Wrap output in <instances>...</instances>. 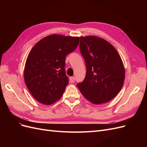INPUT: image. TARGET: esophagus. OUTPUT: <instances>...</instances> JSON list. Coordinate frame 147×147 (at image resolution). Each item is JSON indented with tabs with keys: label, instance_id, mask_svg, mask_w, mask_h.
<instances>
[{
	"label": "esophagus",
	"instance_id": "1",
	"mask_svg": "<svg viewBox=\"0 0 147 147\" xmlns=\"http://www.w3.org/2000/svg\"><path fill=\"white\" fill-rule=\"evenodd\" d=\"M70 82L71 83H74L75 82V77H71L70 78Z\"/></svg>",
	"mask_w": 147,
	"mask_h": 147
}]
</instances>
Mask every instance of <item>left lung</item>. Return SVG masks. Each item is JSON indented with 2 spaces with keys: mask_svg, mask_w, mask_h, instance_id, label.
Here are the masks:
<instances>
[{
  "mask_svg": "<svg viewBox=\"0 0 147 147\" xmlns=\"http://www.w3.org/2000/svg\"><path fill=\"white\" fill-rule=\"evenodd\" d=\"M80 50L86 74L84 80L77 84L78 88L92 104L108 102L121 91L125 78L119 53L109 42L95 36L81 37Z\"/></svg>",
  "mask_w": 147,
  "mask_h": 147,
  "instance_id": "1",
  "label": "left lung"
}]
</instances>
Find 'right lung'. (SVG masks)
<instances>
[{"instance_id":"add662e5","label":"right lung","mask_w":147,"mask_h":147,"mask_svg":"<svg viewBox=\"0 0 147 147\" xmlns=\"http://www.w3.org/2000/svg\"><path fill=\"white\" fill-rule=\"evenodd\" d=\"M80 37L53 34L38 42L26 59L24 78L29 91L40 103L59 100L69 83L65 57L78 45Z\"/></svg>"}]
</instances>
